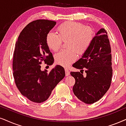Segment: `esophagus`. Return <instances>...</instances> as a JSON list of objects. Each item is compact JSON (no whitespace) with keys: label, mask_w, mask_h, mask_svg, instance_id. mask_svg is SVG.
Instances as JSON below:
<instances>
[{"label":"esophagus","mask_w":126,"mask_h":126,"mask_svg":"<svg viewBox=\"0 0 126 126\" xmlns=\"http://www.w3.org/2000/svg\"><path fill=\"white\" fill-rule=\"evenodd\" d=\"M65 72H66V76H69L70 74V71H69V70H68V69L67 68H65Z\"/></svg>","instance_id":"1"}]
</instances>
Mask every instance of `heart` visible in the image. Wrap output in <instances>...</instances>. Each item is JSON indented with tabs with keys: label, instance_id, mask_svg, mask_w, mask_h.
<instances>
[{
	"label": "heart",
	"instance_id": "1",
	"mask_svg": "<svg viewBox=\"0 0 126 126\" xmlns=\"http://www.w3.org/2000/svg\"><path fill=\"white\" fill-rule=\"evenodd\" d=\"M59 35L53 32L47 34L46 42L52 51L56 52L60 48L62 41H67V50L59 52L55 55L57 64L67 66L77 58V52L82 55L88 50L94 37V32L90 28H85L82 24L68 21L58 27Z\"/></svg>",
	"mask_w": 126,
	"mask_h": 126
}]
</instances>
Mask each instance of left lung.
Returning <instances> with one entry per match:
<instances>
[{"label":"left lung","instance_id":"obj_1","mask_svg":"<svg viewBox=\"0 0 126 126\" xmlns=\"http://www.w3.org/2000/svg\"><path fill=\"white\" fill-rule=\"evenodd\" d=\"M107 32L101 28L95 34L92 44L81 58L73 64L80 72L70 74L75 79L74 94L87 104L96 102L109 90L113 70L111 47ZM87 74L84 76L82 71Z\"/></svg>","mask_w":126,"mask_h":126}]
</instances>
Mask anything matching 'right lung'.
<instances>
[{
  "instance_id": "right-lung-1",
  "label": "right lung",
  "mask_w": 126,
  "mask_h": 126,
  "mask_svg": "<svg viewBox=\"0 0 126 126\" xmlns=\"http://www.w3.org/2000/svg\"><path fill=\"white\" fill-rule=\"evenodd\" d=\"M56 22L34 21L21 32L16 44L13 70L15 83L24 96L35 103L47 101L52 90L65 76L64 69L57 65L50 72L41 69V61L53 63V55L46 42Z\"/></svg>"
}]
</instances>
